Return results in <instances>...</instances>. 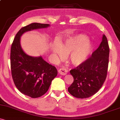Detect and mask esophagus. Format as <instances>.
<instances>
[{"label": "esophagus", "instance_id": "esophagus-1", "mask_svg": "<svg viewBox=\"0 0 120 120\" xmlns=\"http://www.w3.org/2000/svg\"><path fill=\"white\" fill-rule=\"evenodd\" d=\"M58 72H59V74H60V75H67V74L68 71L65 68H61L59 69V71H58Z\"/></svg>", "mask_w": 120, "mask_h": 120}]
</instances>
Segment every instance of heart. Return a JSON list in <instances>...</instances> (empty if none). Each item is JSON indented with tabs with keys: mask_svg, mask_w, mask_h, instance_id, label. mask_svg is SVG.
Here are the masks:
<instances>
[{
	"mask_svg": "<svg viewBox=\"0 0 120 120\" xmlns=\"http://www.w3.org/2000/svg\"><path fill=\"white\" fill-rule=\"evenodd\" d=\"M93 45L89 38L83 34L70 36L64 40L60 45L55 44L52 52L60 59L69 54V59L74 65H79L86 61L91 53Z\"/></svg>",
	"mask_w": 120,
	"mask_h": 120,
	"instance_id": "obj_1",
	"label": "heart"
}]
</instances>
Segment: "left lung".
Returning a JSON list of instances; mask_svg holds the SVG:
<instances>
[{"label":"left lung","mask_w":120,"mask_h":120,"mask_svg":"<svg viewBox=\"0 0 120 120\" xmlns=\"http://www.w3.org/2000/svg\"><path fill=\"white\" fill-rule=\"evenodd\" d=\"M109 47L103 34L99 47L82 64L70 71L74 82L68 88L72 96L86 98L94 95L105 80L109 63Z\"/></svg>","instance_id":"1"}]
</instances>
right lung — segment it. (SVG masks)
<instances>
[{
	"label": "right lung",
	"instance_id": "1",
	"mask_svg": "<svg viewBox=\"0 0 120 120\" xmlns=\"http://www.w3.org/2000/svg\"><path fill=\"white\" fill-rule=\"evenodd\" d=\"M49 24L32 23L19 30L11 45V74L15 85L21 93L31 98H38L47 92L57 75L56 67L41 56L26 54L21 45V37L27 31L49 27Z\"/></svg>",
	"mask_w": 120,
	"mask_h": 120
}]
</instances>
